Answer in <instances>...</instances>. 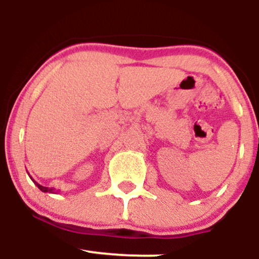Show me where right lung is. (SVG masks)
I'll list each match as a JSON object with an SVG mask.
<instances>
[{
  "mask_svg": "<svg viewBox=\"0 0 259 259\" xmlns=\"http://www.w3.org/2000/svg\"><path fill=\"white\" fill-rule=\"evenodd\" d=\"M30 178H31V177H30ZM31 179H32V178H31ZM32 182H33V183L36 184V187H37L38 189L41 190V191H44V193H56V191H54L53 188H47V187H44V185L38 184L37 182H36V181H33V179H32Z\"/></svg>",
  "mask_w": 259,
  "mask_h": 259,
  "instance_id": "add662e5",
  "label": "right lung"
}]
</instances>
